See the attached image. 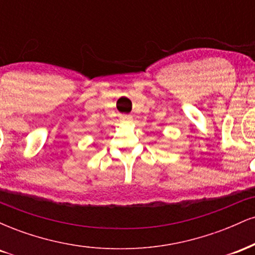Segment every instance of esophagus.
I'll return each instance as SVG.
<instances>
[{
	"label": "esophagus",
	"mask_w": 255,
	"mask_h": 255,
	"mask_svg": "<svg viewBox=\"0 0 255 255\" xmlns=\"http://www.w3.org/2000/svg\"><path fill=\"white\" fill-rule=\"evenodd\" d=\"M121 121L124 122V124H130V122L133 121V118H131L130 115H122Z\"/></svg>",
	"instance_id": "1"
}]
</instances>
